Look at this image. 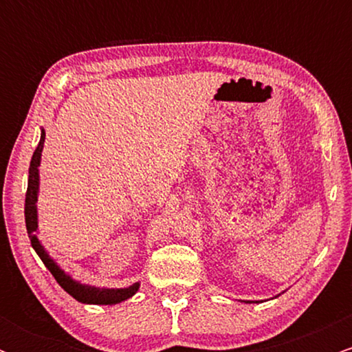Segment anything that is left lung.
<instances>
[{"instance_id": "left-lung-1", "label": "left lung", "mask_w": 352, "mask_h": 352, "mask_svg": "<svg viewBox=\"0 0 352 352\" xmlns=\"http://www.w3.org/2000/svg\"><path fill=\"white\" fill-rule=\"evenodd\" d=\"M246 302H250V301H246Z\"/></svg>"}]
</instances>
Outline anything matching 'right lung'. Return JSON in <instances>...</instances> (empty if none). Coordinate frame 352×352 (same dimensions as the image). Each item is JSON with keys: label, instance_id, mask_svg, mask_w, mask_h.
<instances>
[{"label": "right lung", "instance_id": "add662e5", "mask_svg": "<svg viewBox=\"0 0 352 352\" xmlns=\"http://www.w3.org/2000/svg\"><path fill=\"white\" fill-rule=\"evenodd\" d=\"M44 139H46V132H41V140H39L38 147L33 153V159H31L30 165V177H28V190H26V204H24V218H26V230L28 235H30L31 245L36 250V253L39 254V258L43 260V263L46 265V268L50 270L52 276L56 278V281L59 283L60 288L66 293H69L74 300L80 302H86V305H117V302L129 300L131 296H134L139 289V283H134L129 288H120V289H107V288H96V286H87L80 285V283L74 281L69 274H66L58 265L54 263V260L47 254L46 250L43 248V245L39 243L38 236L34 235V232L38 230V210H36V201H38V187H39V162H41V152Z\"/></svg>", "mask_w": 352, "mask_h": 352}]
</instances>
